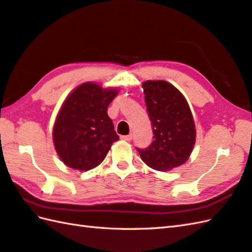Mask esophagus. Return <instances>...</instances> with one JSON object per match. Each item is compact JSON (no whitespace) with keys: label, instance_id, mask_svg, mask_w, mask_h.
Masks as SVG:
<instances>
[{"label":"esophagus","instance_id":"34e87169","mask_svg":"<svg viewBox=\"0 0 252 252\" xmlns=\"http://www.w3.org/2000/svg\"><path fill=\"white\" fill-rule=\"evenodd\" d=\"M121 138L122 140H125V141H132V134H129V135H122L121 136Z\"/></svg>","mask_w":252,"mask_h":252}]
</instances>
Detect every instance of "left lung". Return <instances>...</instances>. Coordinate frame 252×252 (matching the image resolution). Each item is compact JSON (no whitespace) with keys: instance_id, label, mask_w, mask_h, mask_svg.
Returning <instances> with one entry per match:
<instances>
[{"instance_id":"8db88e82","label":"left lung","mask_w":252,"mask_h":252,"mask_svg":"<svg viewBox=\"0 0 252 252\" xmlns=\"http://www.w3.org/2000/svg\"><path fill=\"white\" fill-rule=\"evenodd\" d=\"M143 90L154 141L147 148H136L137 152L154 170L180 167L190 156L196 141L189 106L183 94L167 81L148 80L143 83Z\"/></svg>"}]
</instances>
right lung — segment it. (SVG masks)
Here are the masks:
<instances>
[{
    "label": "right lung",
    "instance_id": "right-lung-1",
    "mask_svg": "<svg viewBox=\"0 0 252 252\" xmlns=\"http://www.w3.org/2000/svg\"><path fill=\"white\" fill-rule=\"evenodd\" d=\"M116 89L87 82L74 89L58 112L53 141L58 156L69 168L88 171L105 159L111 144L119 140L107 114Z\"/></svg>",
    "mask_w": 252,
    "mask_h": 252
}]
</instances>
